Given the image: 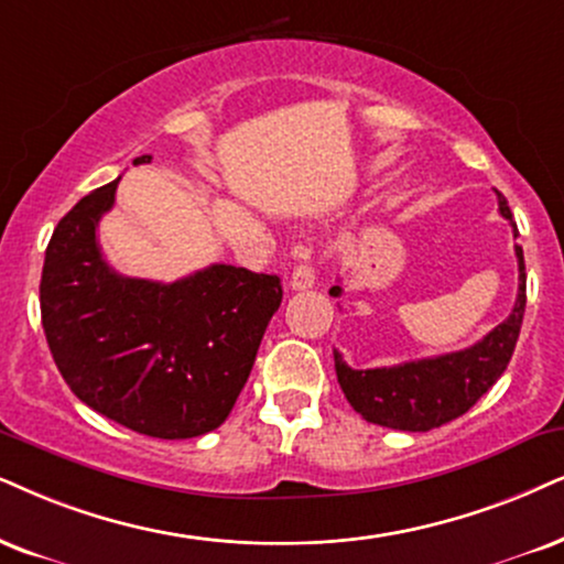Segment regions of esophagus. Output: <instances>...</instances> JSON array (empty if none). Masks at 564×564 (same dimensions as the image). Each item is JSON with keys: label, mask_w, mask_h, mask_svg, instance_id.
<instances>
[{"label": "esophagus", "mask_w": 564, "mask_h": 564, "mask_svg": "<svg viewBox=\"0 0 564 564\" xmlns=\"http://www.w3.org/2000/svg\"><path fill=\"white\" fill-rule=\"evenodd\" d=\"M289 286L294 291H306L315 286V268L310 265V262H299L294 268V273H291V281Z\"/></svg>", "instance_id": "1"}]
</instances>
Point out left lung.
<instances>
[{"mask_svg": "<svg viewBox=\"0 0 564 564\" xmlns=\"http://www.w3.org/2000/svg\"><path fill=\"white\" fill-rule=\"evenodd\" d=\"M500 213L512 224L508 199L500 192ZM512 237H518L512 224ZM518 258V296L505 323L484 335L479 344L463 351L432 356V359L403 361L398 367L351 369L344 356H335V375L340 390L356 413L367 422L390 426L401 432H430L466 413L487 390L500 380L516 351L520 325L525 312V262L523 249L516 245ZM344 289L333 286L330 296H340Z\"/></svg>", "mask_w": 564, "mask_h": 564, "instance_id": "left-lung-1", "label": "left lung"}]
</instances>
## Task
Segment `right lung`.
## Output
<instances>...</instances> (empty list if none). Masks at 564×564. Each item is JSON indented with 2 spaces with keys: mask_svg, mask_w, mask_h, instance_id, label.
Masks as SVG:
<instances>
[{
  "mask_svg": "<svg viewBox=\"0 0 564 564\" xmlns=\"http://www.w3.org/2000/svg\"><path fill=\"white\" fill-rule=\"evenodd\" d=\"M117 184L85 195L52 234L41 273L46 344L69 390L101 416L148 437H199L237 403L281 306V278L234 265L174 283L119 275L98 245Z\"/></svg>",
  "mask_w": 564,
  "mask_h": 564,
  "instance_id": "add662e5",
  "label": "right lung"
}]
</instances>
